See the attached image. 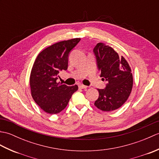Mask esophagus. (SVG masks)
I'll list each match as a JSON object with an SVG mask.
<instances>
[{"label": "esophagus", "mask_w": 159, "mask_h": 159, "mask_svg": "<svg viewBox=\"0 0 159 159\" xmlns=\"http://www.w3.org/2000/svg\"><path fill=\"white\" fill-rule=\"evenodd\" d=\"M79 88H80V89H85V88H87V86L82 85V84H80V85H79Z\"/></svg>", "instance_id": "34e87169"}]
</instances>
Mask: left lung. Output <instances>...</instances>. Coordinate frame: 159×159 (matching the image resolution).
<instances>
[{
  "label": "left lung",
  "instance_id": "obj_1",
  "mask_svg": "<svg viewBox=\"0 0 159 159\" xmlns=\"http://www.w3.org/2000/svg\"><path fill=\"white\" fill-rule=\"evenodd\" d=\"M97 66L105 89H98L99 97L94 103L98 109L112 111L119 109L129 97L133 85L131 68L123 56L121 57L111 46L98 43L93 48Z\"/></svg>",
  "mask_w": 159,
  "mask_h": 159
}]
</instances>
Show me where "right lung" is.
I'll use <instances>...</instances> for the list:
<instances>
[{
    "mask_svg": "<svg viewBox=\"0 0 159 159\" xmlns=\"http://www.w3.org/2000/svg\"><path fill=\"white\" fill-rule=\"evenodd\" d=\"M74 38L57 42L43 50L37 57L30 75L31 96L46 113L57 114L63 111L79 87L57 83L59 73L66 70L68 55L80 42Z\"/></svg>",
    "mask_w": 159,
    "mask_h": 159,
    "instance_id": "right-lung-1",
    "label": "right lung"
}]
</instances>
